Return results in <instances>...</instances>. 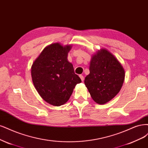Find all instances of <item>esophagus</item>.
Returning a JSON list of instances; mask_svg holds the SVG:
<instances>
[{
    "label": "esophagus",
    "instance_id": "obj_1",
    "mask_svg": "<svg viewBox=\"0 0 148 148\" xmlns=\"http://www.w3.org/2000/svg\"><path fill=\"white\" fill-rule=\"evenodd\" d=\"M79 77H80L81 81H84V76L83 75H79Z\"/></svg>",
    "mask_w": 148,
    "mask_h": 148
}]
</instances>
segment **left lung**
Wrapping results in <instances>:
<instances>
[{"instance_id":"left-lung-1","label":"left lung","mask_w":148,"mask_h":148,"mask_svg":"<svg viewBox=\"0 0 148 148\" xmlns=\"http://www.w3.org/2000/svg\"><path fill=\"white\" fill-rule=\"evenodd\" d=\"M89 71L84 84L95 103L103 105L119 93L124 81L125 70L108 49L101 48L92 56Z\"/></svg>"}]
</instances>
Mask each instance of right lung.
<instances>
[{
    "label": "right lung",
    "mask_w": 148,
    "mask_h": 148,
    "mask_svg": "<svg viewBox=\"0 0 148 148\" xmlns=\"http://www.w3.org/2000/svg\"><path fill=\"white\" fill-rule=\"evenodd\" d=\"M71 45L52 43L45 47L31 67L32 82L40 97L49 104L59 106L70 99L81 80L68 60Z\"/></svg>",
    "instance_id": "1"
}]
</instances>
